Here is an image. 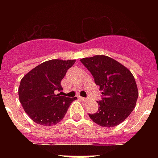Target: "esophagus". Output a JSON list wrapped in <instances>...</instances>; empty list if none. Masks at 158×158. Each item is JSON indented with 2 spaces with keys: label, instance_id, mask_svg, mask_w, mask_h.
Returning <instances> with one entry per match:
<instances>
[{
  "label": "esophagus",
  "instance_id": "34e87169",
  "mask_svg": "<svg viewBox=\"0 0 158 158\" xmlns=\"http://www.w3.org/2000/svg\"><path fill=\"white\" fill-rule=\"evenodd\" d=\"M78 98L79 99V100H81V101L83 102H87L88 101V98H83V97H78Z\"/></svg>",
  "mask_w": 158,
  "mask_h": 158
}]
</instances>
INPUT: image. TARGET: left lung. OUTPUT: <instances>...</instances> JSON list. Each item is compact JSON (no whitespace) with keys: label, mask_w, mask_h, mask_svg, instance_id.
Listing matches in <instances>:
<instances>
[{"label":"left lung","mask_w":158,"mask_h":158,"mask_svg":"<svg viewBox=\"0 0 158 158\" xmlns=\"http://www.w3.org/2000/svg\"><path fill=\"white\" fill-rule=\"evenodd\" d=\"M94 77L102 94L98 110L89 114L102 127L122 123L135 109L139 92L132 73L120 62L106 56H94L80 60Z\"/></svg>","instance_id":"left-lung-1"}]
</instances>
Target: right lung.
Masks as SVG:
<instances>
[{
	"instance_id": "obj_1",
	"label": "right lung",
	"mask_w": 158,
	"mask_h": 158,
	"mask_svg": "<svg viewBox=\"0 0 158 158\" xmlns=\"http://www.w3.org/2000/svg\"><path fill=\"white\" fill-rule=\"evenodd\" d=\"M75 60H50L31 69L22 78L19 98L23 110L35 123L56 125L64 118L72 102L77 98L56 94L62 90L60 82Z\"/></svg>"
}]
</instances>
